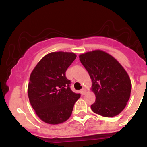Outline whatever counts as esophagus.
<instances>
[{
  "instance_id": "1",
  "label": "esophagus",
  "mask_w": 147,
  "mask_h": 147,
  "mask_svg": "<svg viewBox=\"0 0 147 147\" xmlns=\"http://www.w3.org/2000/svg\"><path fill=\"white\" fill-rule=\"evenodd\" d=\"M81 94H82V95H85L86 93V88H82V90H81Z\"/></svg>"
}]
</instances>
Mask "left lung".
<instances>
[{
    "label": "left lung",
    "instance_id": "obj_1",
    "mask_svg": "<svg viewBox=\"0 0 147 147\" xmlns=\"http://www.w3.org/2000/svg\"><path fill=\"white\" fill-rule=\"evenodd\" d=\"M92 80L91 90L96 99L91 109L103 117L117 115L124 110L130 98L131 82L119 62L100 50L87 52L79 56Z\"/></svg>",
    "mask_w": 147,
    "mask_h": 147
}]
</instances>
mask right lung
<instances>
[{
    "instance_id": "right-lung-1",
    "label": "right lung",
    "mask_w": 147,
    "mask_h": 147,
    "mask_svg": "<svg viewBox=\"0 0 147 147\" xmlns=\"http://www.w3.org/2000/svg\"><path fill=\"white\" fill-rule=\"evenodd\" d=\"M73 52H53L40 60L30 77V104L43 122L59 124L68 120L80 94L72 92L65 72L75 59Z\"/></svg>"
}]
</instances>
